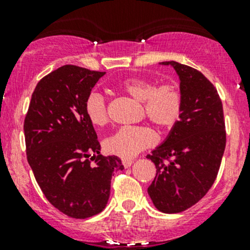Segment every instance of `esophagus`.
I'll use <instances>...</instances> for the list:
<instances>
[{
  "mask_svg": "<svg viewBox=\"0 0 250 250\" xmlns=\"http://www.w3.org/2000/svg\"><path fill=\"white\" fill-rule=\"evenodd\" d=\"M133 163H134V161L133 160H128V158H123L122 160V165L125 166V168H129Z\"/></svg>",
  "mask_w": 250,
  "mask_h": 250,
  "instance_id": "1",
  "label": "esophagus"
}]
</instances>
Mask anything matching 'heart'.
<instances>
[{"instance_id": "heart-1", "label": "heart", "mask_w": 250, "mask_h": 250, "mask_svg": "<svg viewBox=\"0 0 250 250\" xmlns=\"http://www.w3.org/2000/svg\"><path fill=\"white\" fill-rule=\"evenodd\" d=\"M125 93L143 103L146 116L162 129H170L180 121L184 111V97L176 85L163 84L157 87L155 82L139 77L127 78L121 82ZM88 120L97 127L109 122L106 103L99 93L88 95L84 103ZM156 143V135L147 127H122L105 140V150L122 158H132L144 148Z\"/></svg>"}]
</instances>
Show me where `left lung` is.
I'll return each mask as SVG.
<instances>
[{"mask_svg": "<svg viewBox=\"0 0 250 250\" xmlns=\"http://www.w3.org/2000/svg\"><path fill=\"white\" fill-rule=\"evenodd\" d=\"M160 65H170L179 76L184 111L165 141L147 155L156 166L147 192L158 210L174 214L197 203L215 181L226 145L225 121L218 90L202 72L176 62Z\"/></svg>", "mask_w": 250, "mask_h": 250, "instance_id": "8db88e82", "label": "left lung"}]
</instances>
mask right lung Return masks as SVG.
I'll return each mask as SVG.
<instances>
[{"instance_id":"right-lung-1","label":"right lung","mask_w":250,"mask_h":250,"mask_svg":"<svg viewBox=\"0 0 250 250\" xmlns=\"http://www.w3.org/2000/svg\"><path fill=\"white\" fill-rule=\"evenodd\" d=\"M104 75L75 65L54 70L37 83L25 117L27 162L37 184L52 206L75 219L104 210L112 174L125 169L117 156L100 153L84 111Z\"/></svg>"}]
</instances>
